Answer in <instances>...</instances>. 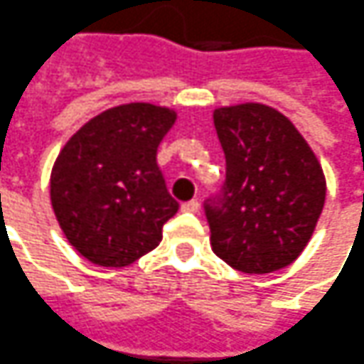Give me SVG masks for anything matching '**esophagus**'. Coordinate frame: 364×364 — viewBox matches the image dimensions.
Returning <instances> with one entry per match:
<instances>
[{
	"label": "esophagus",
	"mask_w": 364,
	"mask_h": 364,
	"mask_svg": "<svg viewBox=\"0 0 364 364\" xmlns=\"http://www.w3.org/2000/svg\"><path fill=\"white\" fill-rule=\"evenodd\" d=\"M182 212H190V214H198L200 212V202L198 200H190L182 204Z\"/></svg>",
	"instance_id": "34e87169"
}]
</instances>
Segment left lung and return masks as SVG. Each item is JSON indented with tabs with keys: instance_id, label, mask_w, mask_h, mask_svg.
<instances>
[{
	"instance_id": "8db88e82",
	"label": "left lung",
	"mask_w": 364,
	"mask_h": 364,
	"mask_svg": "<svg viewBox=\"0 0 364 364\" xmlns=\"http://www.w3.org/2000/svg\"><path fill=\"white\" fill-rule=\"evenodd\" d=\"M226 180L204 202L214 255L246 274L289 267L309 245L326 182L311 146L264 104L214 109Z\"/></svg>"
}]
</instances>
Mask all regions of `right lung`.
I'll use <instances>...</instances> for the list:
<instances>
[{"label":"right lung","instance_id":"obj_1","mask_svg":"<svg viewBox=\"0 0 364 364\" xmlns=\"http://www.w3.org/2000/svg\"><path fill=\"white\" fill-rule=\"evenodd\" d=\"M176 112L116 106L84 124L51 170L50 194L65 238L97 267H128L162 240L178 212L156 164Z\"/></svg>","mask_w":364,"mask_h":364}]
</instances>
